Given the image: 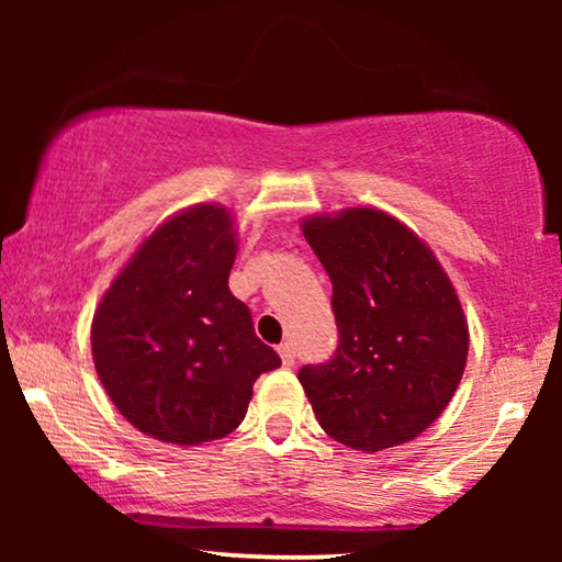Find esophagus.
Wrapping results in <instances>:
<instances>
[{
  "label": "esophagus",
  "mask_w": 562,
  "mask_h": 562,
  "mask_svg": "<svg viewBox=\"0 0 562 562\" xmlns=\"http://www.w3.org/2000/svg\"><path fill=\"white\" fill-rule=\"evenodd\" d=\"M279 356H281V360H283V366H294V360H296V350H294V345L291 342H281L279 345Z\"/></svg>",
  "instance_id": "34e87169"
}]
</instances>
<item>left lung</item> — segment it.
Wrapping results in <instances>:
<instances>
[{
	"mask_svg": "<svg viewBox=\"0 0 562 562\" xmlns=\"http://www.w3.org/2000/svg\"><path fill=\"white\" fill-rule=\"evenodd\" d=\"M302 229L333 281L340 333L327 363L299 371L322 429L363 452L414 440L465 371L468 322L448 273L381 210L352 206Z\"/></svg>",
	"mask_w": 562,
	"mask_h": 562,
	"instance_id": "8db88e82",
	"label": "left lung"
}]
</instances>
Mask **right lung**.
I'll return each mask as SVG.
<instances>
[{"label": "right lung", "instance_id": "add662e5", "mask_svg": "<svg viewBox=\"0 0 562 562\" xmlns=\"http://www.w3.org/2000/svg\"><path fill=\"white\" fill-rule=\"evenodd\" d=\"M235 245L225 206H191L137 248L99 302L91 325L99 381L122 417L160 442L229 435L258 375L281 366L227 286Z\"/></svg>", "mask_w": 562, "mask_h": 562}]
</instances>
